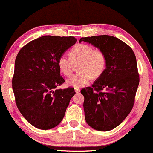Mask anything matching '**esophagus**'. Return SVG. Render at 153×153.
I'll return each instance as SVG.
<instances>
[{
  "label": "esophagus",
  "mask_w": 153,
  "mask_h": 153,
  "mask_svg": "<svg viewBox=\"0 0 153 153\" xmlns=\"http://www.w3.org/2000/svg\"><path fill=\"white\" fill-rule=\"evenodd\" d=\"M75 91L76 93H79L80 91V88H75Z\"/></svg>",
  "instance_id": "1"
}]
</instances>
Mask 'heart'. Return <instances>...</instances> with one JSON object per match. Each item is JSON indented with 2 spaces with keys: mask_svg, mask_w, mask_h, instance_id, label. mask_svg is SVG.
<instances>
[{
  "mask_svg": "<svg viewBox=\"0 0 153 153\" xmlns=\"http://www.w3.org/2000/svg\"><path fill=\"white\" fill-rule=\"evenodd\" d=\"M79 63V73L71 77L67 83L70 86L80 88L88 83L91 79L99 78L106 68L107 57L105 52L86 44H77L69 51V57L61 55L57 65L65 76L70 77L75 64Z\"/></svg>",
  "mask_w": 153,
  "mask_h": 153,
  "instance_id": "b5f03b06",
  "label": "heart"
}]
</instances>
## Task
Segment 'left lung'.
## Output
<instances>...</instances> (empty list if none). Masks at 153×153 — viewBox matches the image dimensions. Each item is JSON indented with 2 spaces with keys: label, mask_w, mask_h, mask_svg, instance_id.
I'll return each instance as SVG.
<instances>
[{
  "label": "left lung",
  "mask_w": 153,
  "mask_h": 153,
  "mask_svg": "<svg viewBox=\"0 0 153 153\" xmlns=\"http://www.w3.org/2000/svg\"><path fill=\"white\" fill-rule=\"evenodd\" d=\"M82 41L103 50L106 68L91 87L82 88L85 118L98 131L114 129L130 113L140 77L135 54L129 45L108 35L82 37Z\"/></svg>",
  "instance_id": "obj_1"
}]
</instances>
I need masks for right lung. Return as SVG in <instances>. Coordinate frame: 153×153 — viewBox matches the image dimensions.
<instances>
[{
	"label": "right lung",
	"mask_w": 153,
	"mask_h": 153,
	"mask_svg": "<svg viewBox=\"0 0 153 153\" xmlns=\"http://www.w3.org/2000/svg\"><path fill=\"white\" fill-rule=\"evenodd\" d=\"M73 36H43L21 49L15 60L12 88L17 108L31 125L50 129L62 120L75 92L56 89L64 83L57 60L74 45Z\"/></svg>",
	"instance_id": "add662e5"
}]
</instances>
